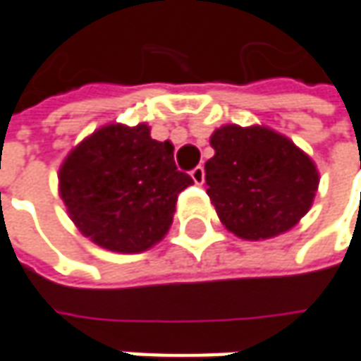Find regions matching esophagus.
I'll use <instances>...</instances> for the list:
<instances>
[{"label": "esophagus", "instance_id": "obj_1", "mask_svg": "<svg viewBox=\"0 0 361 361\" xmlns=\"http://www.w3.org/2000/svg\"><path fill=\"white\" fill-rule=\"evenodd\" d=\"M190 173H192V180L195 181L197 185H202V183H204L205 171H204V168H202V166H195V168H193Z\"/></svg>", "mask_w": 361, "mask_h": 361}]
</instances>
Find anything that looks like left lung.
I'll return each mask as SVG.
<instances>
[{"label": "left lung", "instance_id": "obj_1", "mask_svg": "<svg viewBox=\"0 0 361 361\" xmlns=\"http://www.w3.org/2000/svg\"><path fill=\"white\" fill-rule=\"evenodd\" d=\"M205 185L221 224L242 240H267L292 230L316 197L319 176L292 140L278 131L235 123L209 137Z\"/></svg>", "mask_w": 361, "mask_h": 361}]
</instances>
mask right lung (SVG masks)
<instances>
[{
  "mask_svg": "<svg viewBox=\"0 0 361 361\" xmlns=\"http://www.w3.org/2000/svg\"><path fill=\"white\" fill-rule=\"evenodd\" d=\"M193 180L178 171L173 145L140 123L104 126L73 147L59 168L69 218L92 242L140 254L168 233L176 202Z\"/></svg>",
  "mask_w": 361,
  "mask_h": 361,
  "instance_id": "obj_1",
  "label": "right lung"
}]
</instances>
